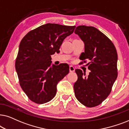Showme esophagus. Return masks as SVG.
Here are the masks:
<instances>
[{
    "label": "esophagus",
    "mask_w": 129,
    "mask_h": 129,
    "mask_svg": "<svg viewBox=\"0 0 129 129\" xmlns=\"http://www.w3.org/2000/svg\"><path fill=\"white\" fill-rule=\"evenodd\" d=\"M75 71V68L73 66H70V73H73V72H74Z\"/></svg>",
    "instance_id": "1"
}]
</instances>
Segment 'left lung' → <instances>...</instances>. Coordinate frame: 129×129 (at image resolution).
<instances>
[{"label": "left lung", "instance_id": "1", "mask_svg": "<svg viewBox=\"0 0 129 129\" xmlns=\"http://www.w3.org/2000/svg\"><path fill=\"white\" fill-rule=\"evenodd\" d=\"M85 44V52L81 54V63H86L91 72L88 76L80 69L74 84L75 95L81 103L88 107L99 106L111 91L117 77V53L110 39L93 26H78L75 30Z\"/></svg>", "mask_w": 129, "mask_h": 129}]
</instances>
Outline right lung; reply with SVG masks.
I'll list each match as a JSON object with an SVG mask.
<instances>
[{"instance_id": "obj_1", "label": "right lung", "mask_w": 129, "mask_h": 129, "mask_svg": "<svg viewBox=\"0 0 129 129\" xmlns=\"http://www.w3.org/2000/svg\"><path fill=\"white\" fill-rule=\"evenodd\" d=\"M75 28L47 23L30 30L22 39L15 68L20 87L32 102L46 103L55 96L56 85L68 74L70 68L66 63L51 67V55L59 52L64 39Z\"/></svg>"}]
</instances>
